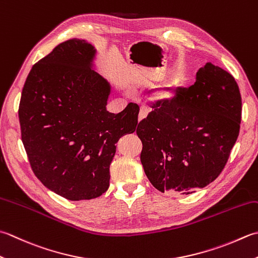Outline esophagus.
<instances>
[{
  "instance_id": "1",
  "label": "esophagus",
  "mask_w": 258,
  "mask_h": 258,
  "mask_svg": "<svg viewBox=\"0 0 258 258\" xmlns=\"http://www.w3.org/2000/svg\"><path fill=\"white\" fill-rule=\"evenodd\" d=\"M146 116H148V109L146 108H141L140 109V113H139V123L141 120H143Z\"/></svg>"
}]
</instances>
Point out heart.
Here are the masks:
<instances>
[{
	"label": "heart",
	"mask_w": 258,
	"mask_h": 258,
	"mask_svg": "<svg viewBox=\"0 0 258 258\" xmlns=\"http://www.w3.org/2000/svg\"><path fill=\"white\" fill-rule=\"evenodd\" d=\"M184 86V80L182 74L179 72L170 73L164 82L160 85V87L156 89L154 94V98L160 102H170L175 96L180 93Z\"/></svg>",
	"instance_id": "1"
}]
</instances>
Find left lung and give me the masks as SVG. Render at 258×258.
<instances>
[{
  "instance_id": "obj_1",
  "label": "left lung",
  "mask_w": 258,
  "mask_h": 258,
  "mask_svg": "<svg viewBox=\"0 0 258 258\" xmlns=\"http://www.w3.org/2000/svg\"><path fill=\"white\" fill-rule=\"evenodd\" d=\"M153 108L136 134L154 188L189 195L216 180L239 134L241 97L233 76L207 62L195 85Z\"/></svg>"
}]
</instances>
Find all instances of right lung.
<instances>
[{
    "label": "right lung",
    "instance_id": "1",
    "mask_svg": "<svg viewBox=\"0 0 258 258\" xmlns=\"http://www.w3.org/2000/svg\"><path fill=\"white\" fill-rule=\"evenodd\" d=\"M97 50L70 39L35 63L22 89L19 119L24 149L43 185L68 200H89L109 186L116 143L132 134L140 112L106 105L110 84L96 72Z\"/></svg>",
    "mask_w": 258,
    "mask_h": 258
}]
</instances>
